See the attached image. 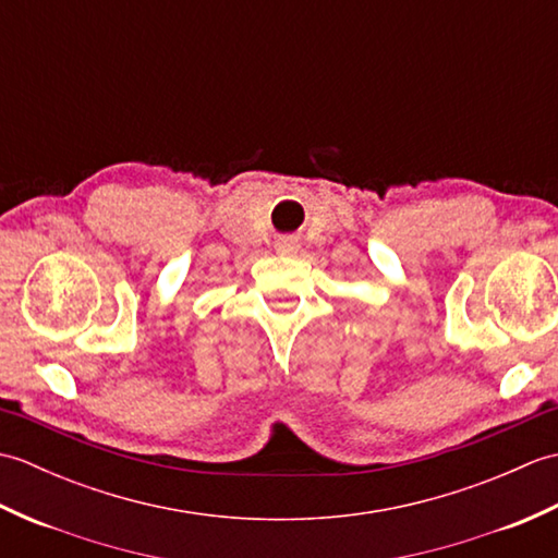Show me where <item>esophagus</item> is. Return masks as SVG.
Wrapping results in <instances>:
<instances>
[{"label":"esophagus","instance_id":"34e87169","mask_svg":"<svg viewBox=\"0 0 558 558\" xmlns=\"http://www.w3.org/2000/svg\"><path fill=\"white\" fill-rule=\"evenodd\" d=\"M298 240H294V236H280V240L276 242V248H278V254H282V256H290V254H294L298 252Z\"/></svg>","mask_w":558,"mask_h":558}]
</instances>
